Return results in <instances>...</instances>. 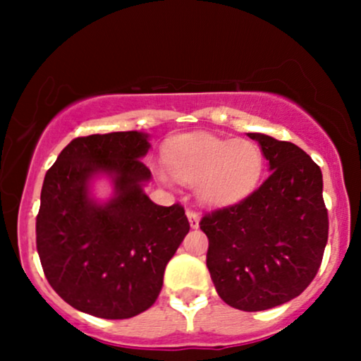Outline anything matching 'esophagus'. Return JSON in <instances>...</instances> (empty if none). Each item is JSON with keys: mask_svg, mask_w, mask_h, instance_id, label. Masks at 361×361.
Instances as JSON below:
<instances>
[{"mask_svg": "<svg viewBox=\"0 0 361 361\" xmlns=\"http://www.w3.org/2000/svg\"><path fill=\"white\" fill-rule=\"evenodd\" d=\"M186 217H188V221H190V227H192V229H197L198 222H200V215H198V212L188 209L186 210Z\"/></svg>", "mask_w": 361, "mask_h": 361, "instance_id": "esophagus-1", "label": "esophagus"}]
</instances>
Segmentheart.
Wrapping results in <instances>:
<instances>
[{"mask_svg": "<svg viewBox=\"0 0 361 361\" xmlns=\"http://www.w3.org/2000/svg\"><path fill=\"white\" fill-rule=\"evenodd\" d=\"M164 161L178 180L198 181V197L212 207L234 205L250 197L258 188L264 169L258 144L205 134L173 140Z\"/></svg>", "mask_w": 361, "mask_h": 361, "instance_id": "heart-1", "label": "heart"}]
</instances>
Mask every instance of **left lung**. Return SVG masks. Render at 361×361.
<instances>
[{
    "mask_svg": "<svg viewBox=\"0 0 361 361\" xmlns=\"http://www.w3.org/2000/svg\"><path fill=\"white\" fill-rule=\"evenodd\" d=\"M258 140L270 176L239 204L207 212V268L219 297L247 312L295 299L321 267L329 219L321 168L295 144Z\"/></svg>",
    "mask_w": 361,
    "mask_h": 361,
    "instance_id": "obj_1",
    "label": "left lung"
}]
</instances>
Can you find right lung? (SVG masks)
Wrapping results in <instances>:
<instances>
[{
    "mask_svg": "<svg viewBox=\"0 0 361 361\" xmlns=\"http://www.w3.org/2000/svg\"><path fill=\"white\" fill-rule=\"evenodd\" d=\"M147 135L137 130L76 137L45 173L37 251L62 300L102 319H128L154 304L164 268L190 231L185 209L156 205L142 192ZM98 172L114 178L106 204L89 197Z\"/></svg>",
    "mask_w": 361,
    "mask_h": 361,
    "instance_id": "obj_1",
    "label": "right lung"
}]
</instances>
